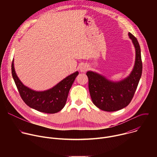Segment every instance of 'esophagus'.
Here are the masks:
<instances>
[{"instance_id": "obj_1", "label": "esophagus", "mask_w": 157, "mask_h": 157, "mask_svg": "<svg viewBox=\"0 0 157 157\" xmlns=\"http://www.w3.org/2000/svg\"><path fill=\"white\" fill-rule=\"evenodd\" d=\"M87 66H86V65H85V64H82V65H81V66L80 67V71L81 72V73H84V72H86L87 70Z\"/></svg>"}]
</instances>
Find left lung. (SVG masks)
<instances>
[{"label": "left lung", "mask_w": 157, "mask_h": 157, "mask_svg": "<svg viewBox=\"0 0 157 157\" xmlns=\"http://www.w3.org/2000/svg\"><path fill=\"white\" fill-rule=\"evenodd\" d=\"M136 48V61L128 76L118 82L111 81L93 71H87L89 90L94 104L100 109L114 112L127 106L137 89L142 73L141 51L137 39L128 33Z\"/></svg>", "instance_id": "8db88e82"}]
</instances>
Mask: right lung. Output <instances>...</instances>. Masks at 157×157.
<instances>
[{
  "mask_svg": "<svg viewBox=\"0 0 157 157\" xmlns=\"http://www.w3.org/2000/svg\"><path fill=\"white\" fill-rule=\"evenodd\" d=\"M78 74L76 71L48 90L36 91L20 81L15 71L13 59L12 63V77L22 100L30 107L47 114L56 113L64 107L70 89Z\"/></svg>",
  "mask_w": 157,
  "mask_h": 157,
  "instance_id": "obj_1",
  "label": "right lung"
}]
</instances>
